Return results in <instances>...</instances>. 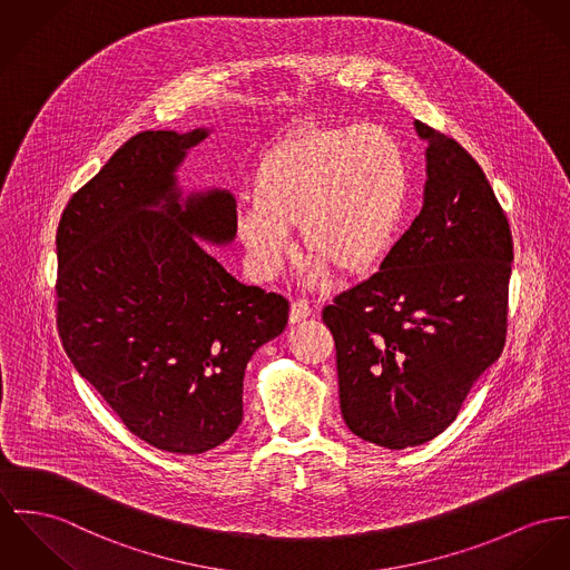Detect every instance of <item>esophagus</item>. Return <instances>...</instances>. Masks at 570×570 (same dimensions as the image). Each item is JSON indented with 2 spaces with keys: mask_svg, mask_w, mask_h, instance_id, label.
<instances>
[{
  "mask_svg": "<svg viewBox=\"0 0 570 570\" xmlns=\"http://www.w3.org/2000/svg\"><path fill=\"white\" fill-rule=\"evenodd\" d=\"M314 309L307 306V302H293L291 304V323H302Z\"/></svg>",
  "mask_w": 570,
  "mask_h": 570,
  "instance_id": "1",
  "label": "esophagus"
}]
</instances>
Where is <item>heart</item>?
I'll return each instance as SVG.
<instances>
[{
    "label": "heart",
    "instance_id": "heart-1",
    "mask_svg": "<svg viewBox=\"0 0 570 570\" xmlns=\"http://www.w3.org/2000/svg\"><path fill=\"white\" fill-rule=\"evenodd\" d=\"M252 204L236 217V236L258 279H273L293 254L299 227L307 282L366 275L386 261L407 213L410 163L393 131L377 124L316 128L266 151Z\"/></svg>",
    "mask_w": 570,
    "mask_h": 570
}]
</instances>
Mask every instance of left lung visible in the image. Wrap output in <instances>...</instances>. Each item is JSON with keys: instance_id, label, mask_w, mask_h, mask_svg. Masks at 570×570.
Returning <instances> with one entry per match:
<instances>
[{"instance_id": "obj_1", "label": "left lung", "mask_w": 570, "mask_h": 570, "mask_svg": "<svg viewBox=\"0 0 570 570\" xmlns=\"http://www.w3.org/2000/svg\"><path fill=\"white\" fill-rule=\"evenodd\" d=\"M428 140L423 208L380 271L334 297L341 412L357 439L405 449L436 439L505 345L512 232L475 158Z\"/></svg>"}]
</instances>
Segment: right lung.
<instances>
[{
	"mask_svg": "<svg viewBox=\"0 0 570 570\" xmlns=\"http://www.w3.org/2000/svg\"><path fill=\"white\" fill-rule=\"evenodd\" d=\"M210 130H147L67 204L58 334L134 436L204 453L243 421L247 362L288 323L282 295L245 286L204 247L236 238L229 190L181 195L177 169Z\"/></svg>",
	"mask_w": 570,
	"mask_h": 570,
	"instance_id": "obj_1",
	"label": "right lung"
}]
</instances>
